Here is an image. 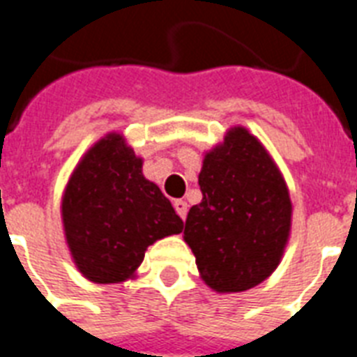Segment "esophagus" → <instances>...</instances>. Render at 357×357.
I'll return each mask as SVG.
<instances>
[{
	"label": "esophagus",
	"mask_w": 357,
	"mask_h": 357,
	"mask_svg": "<svg viewBox=\"0 0 357 357\" xmlns=\"http://www.w3.org/2000/svg\"><path fill=\"white\" fill-rule=\"evenodd\" d=\"M174 209H176V213H178L179 217L187 218V209H189V206H187V202L183 200H174Z\"/></svg>",
	"instance_id": "esophagus-1"
}]
</instances>
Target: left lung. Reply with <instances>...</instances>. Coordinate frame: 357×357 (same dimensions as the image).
Listing matches in <instances>:
<instances>
[{"instance_id": "obj_1", "label": "left lung", "mask_w": 357, "mask_h": 357, "mask_svg": "<svg viewBox=\"0 0 357 357\" xmlns=\"http://www.w3.org/2000/svg\"><path fill=\"white\" fill-rule=\"evenodd\" d=\"M202 202L189 209L185 241L204 282L241 293L271 276L291 228L287 185L271 155L243 128L204 159Z\"/></svg>"}]
</instances>
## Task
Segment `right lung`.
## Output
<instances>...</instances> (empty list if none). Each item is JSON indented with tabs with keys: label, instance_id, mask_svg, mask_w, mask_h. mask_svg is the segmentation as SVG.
I'll return each mask as SVG.
<instances>
[{
	"label": "right lung",
	"instance_id": "add662e5",
	"mask_svg": "<svg viewBox=\"0 0 357 357\" xmlns=\"http://www.w3.org/2000/svg\"><path fill=\"white\" fill-rule=\"evenodd\" d=\"M64 234L83 276L96 283L123 282L157 238L181 234L183 220L142 161L111 133L75 168L63 196Z\"/></svg>",
	"mask_w": 357,
	"mask_h": 357
}]
</instances>
